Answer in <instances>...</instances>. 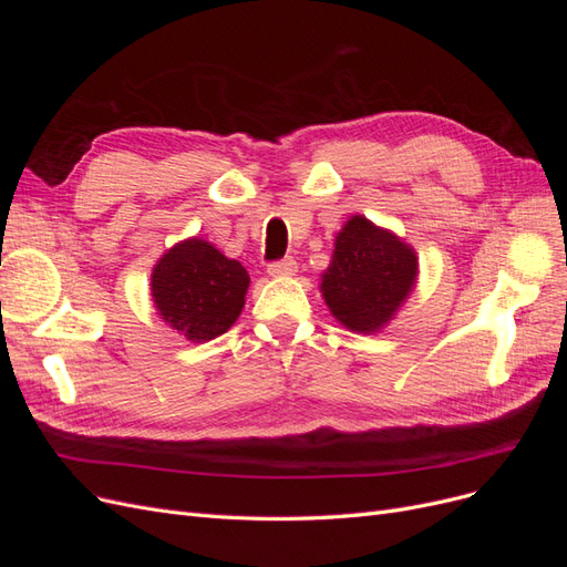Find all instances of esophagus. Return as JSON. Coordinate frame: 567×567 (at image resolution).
<instances>
[{"instance_id": "34e87169", "label": "esophagus", "mask_w": 567, "mask_h": 567, "mask_svg": "<svg viewBox=\"0 0 567 567\" xmlns=\"http://www.w3.org/2000/svg\"><path fill=\"white\" fill-rule=\"evenodd\" d=\"M267 271L271 274V277H293V274L298 271V262L293 260V257H284V260H279V262H271L269 267H267Z\"/></svg>"}]
</instances>
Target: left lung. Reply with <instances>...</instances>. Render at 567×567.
<instances>
[{"instance_id": "1", "label": "left lung", "mask_w": 567, "mask_h": 567, "mask_svg": "<svg viewBox=\"0 0 567 567\" xmlns=\"http://www.w3.org/2000/svg\"><path fill=\"white\" fill-rule=\"evenodd\" d=\"M416 279V250L364 215H352L336 234L319 290L336 321L348 331L371 336L400 312Z\"/></svg>"}]
</instances>
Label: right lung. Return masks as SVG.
Instances as JSON below:
<instances>
[{
  "instance_id": "add662e5",
  "label": "right lung",
  "mask_w": 567,
  "mask_h": 567,
  "mask_svg": "<svg viewBox=\"0 0 567 567\" xmlns=\"http://www.w3.org/2000/svg\"><path fill=\"white\" fill-rule=\"evenodd\" d=\"M248 286L244 265L198 236L167 248L151 271L153 307L192 342L227 333L244 312Z\"/></svg>"
}]
</instances>
